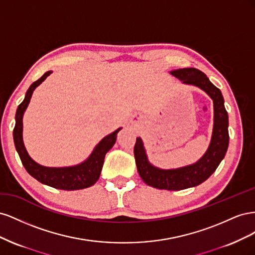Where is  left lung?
I'll use <instances>...</instances> for the list:
<instances>
[{"label":"left lung","mask_w":255,"mask_h":255,"mask_svg":"<svg viewBox=\"0 0 255 255\" xmlns=\"http://www.w3.org/2000/svg\"><path fill=\"white\" fill-rule=\"evenodd\" d=\"M170 74L185 85L203 90L213 100L214 126L210 145L196 163L174 169H161L152 165L140 137L136 138L134 155L138 173L146 185L158 189L182 190L198 186L206 181L225 158L229 146V116L221 91L203 72L196 68H183L170 71Z\"/></svg>","instance_id":"left-lung-1"}]
</instances>
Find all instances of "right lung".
Returning a JSON list of instances; mask_svg holds the SVG:
<instances>
[{"mask_svg": "<svg viewBox=\"0 0 255 255\" xmlns=\"http://www.w3.org/2000/svg\"><path fill=\"white\" fill-rule=\"evenodd\" d=\"M52 71L45 72L41 78L34 82L27 89L23 102L18 106L16 113V126L13 128V141L20 159L26 171L34 179L53 188L63 190H78L92 186L99 180L104 163L105 154L109 152L117 139L119 128L105 136L96 146L90 155L81 164L69 167H47L42 166L28 155L23 142V115L29 104L30 98L36 87L48 78Z\"/></svg>", "mask_w": 255, "mask_h": 255, "instance_id": "right-lung-1", "label": "right lung"}]
</instances>
